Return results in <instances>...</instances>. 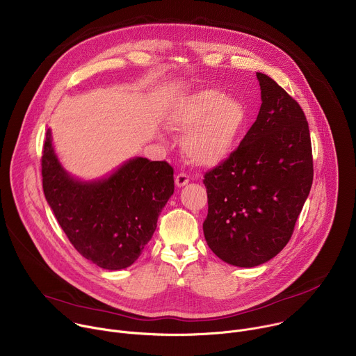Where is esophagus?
<instances>
[{"instance_id": "34e87169", "label": "esophagus", "mask_w": 356, "mask_h": 356, "mask_svg": "<svg viewBox=\"0 0 356 356\" xmlns=\"http://www.w3.org/2000/svg\"><path fill=\"white\" fill-rule=\"evenodd\" d=\"M175 181H176L177 187H183V186H186L188 183V176L186 173H179V175H176Z\"/></svg>"}]
</instances>
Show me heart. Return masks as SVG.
I'll return each instance as SVG.
<instances>
[{"mask_svg": "<svg viewBox=\"0 0 356 356\" xmlns=\"http://www.w3.org/2000/svg\"><path fill=\"white\" fill-rule=\"evenodd\" d=\"M248 124L249 111L243 101L214 88L186 94L166 115L169 129L186 132L184 156L206 169L224 163L232 155Z\"/></svg>", "mask_w": 356, "mask_h": 356, "instance_id": "1", "label": "heart"}]
</instances>
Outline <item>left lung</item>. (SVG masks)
Listing matches in <instances>:
<instances>
[{
    "instance_id": "obj_1",
    "label": "left lung",
    "mask_w": 356,
    "mask_h": 356,
    "mask_svg": "<svg viewBox=\"0 0 356 356\" xmlns=\"http://www.w3.org/2000/svg\"><path fill=\"white\" fill-rule=\"evenodd\" d=\"M262 106L241 145L207 172L202 231L224 262L253 268L287 245L313 184L309 122L297 101L257 73Z\"/></svg>"
}]
</instances>
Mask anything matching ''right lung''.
Here are the masks:
<instances>
[{
  "mask_svg": "<svg viewBox=\"0 0 356 356\" xmlns=\"http://www.w3.org/2000/svg\"><path fill=\"white\" fill-rule=\"evenodd\" d=\"M47 204L79 253L97 266H131L154 235L158 217L175 191L168 162L134 158L101 180L80 181L58 161L50 129L42 150Z\"/></svg>",
  "mask_w": 356,
  "mask_h": 356,
  "instance_id": "obj_1",
  "label": "right lung"
}]
</instances>
